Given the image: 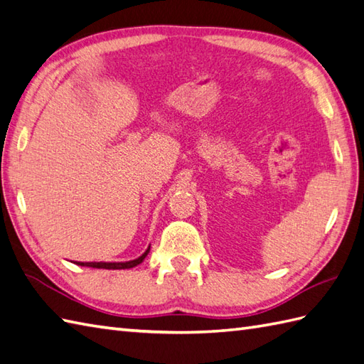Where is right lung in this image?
Masks as SVG:
<instances>
[{"label": "right lung", "mask_w": 364, "mask_h": 364, "mask_svg": "<svg viewBox=\"0 0 364 364\" xmlns=\"http://www.w3.org/2000/svg\"><path fill=\"white\" fill-rule=\"evenodd\" d=\"M149 253V247L148 250L139 256L137 259L127 261V262H78V265H85V267H94V269H108V270H120V269H132L136 267L137 264H140L146 258V255Z\"/></svg>", "instance_id": "1"}]
</instances>
